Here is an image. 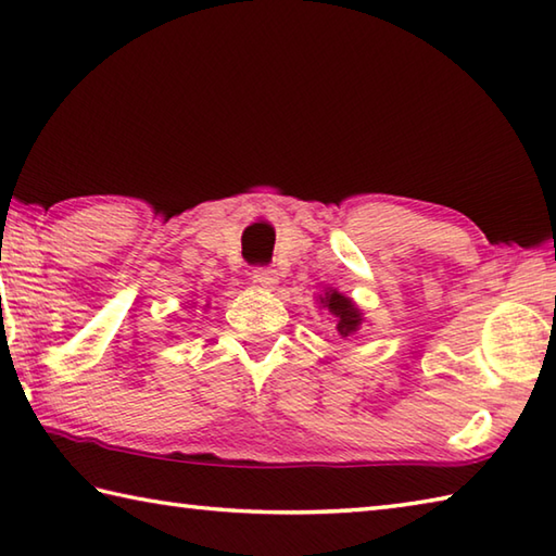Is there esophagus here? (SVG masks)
Returning <instances> with one entry per match:
<instances>
[{
  "label": "esophagus",
  "instance_id": "esophagus-1",
  "mask_svg": "<svg viewBox=\"0 0 556 556\" xmlns=\"http://www.w3.org/2000/svg\"><path fill=\"white\" fill-rule=\"evenodd\" d=\"M254 280L258 282V286H264V288H274L276 282H278V276H276V270L270 268V266H256L254 268Z\"/></svg>",
  "mask_w": 556,
  "mask_h": 556
}]
</instances>
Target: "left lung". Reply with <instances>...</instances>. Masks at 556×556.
Masks as SVG:
<instances>
[{
	"label": "left lung",
	"instance_id": "left-lung-1",
	"mask_svg": "<svg viewBox=\"0 0 556 556\" xmlns=\"http://www.w3.org/2000/svg\"><path fill=\"white\" fill-rule=\"evenodd\" d=\"M321 304L324 307H328V312L338 316V333H341L343 338L353 336L357 331L362 324V314L355 304L345 298V294L336 292V290L326 292V298H321Z\"/></svg>",
	"mask_w": 556,
	"mask_h": 556
}]
</instances>
